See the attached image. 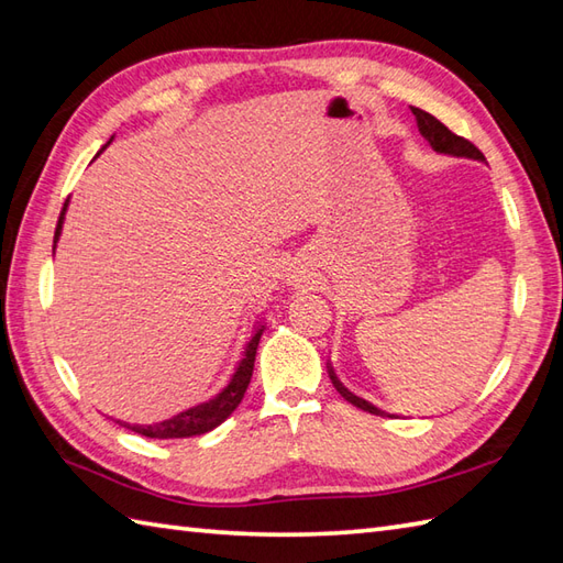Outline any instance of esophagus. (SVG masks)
<instances>
[{
  "label": "esophagus",
  "mask_w": 563,
  "mask_h": 563,
  "mask_svg": "<svg viewBox=\"0 0 563 563\" xmlns=\"http://www.w3.org/2000/svg\"><path fill=\"white\" fill-rule=\"evenodd\" d=\"M285 278H288V283H290V285H295V288H297V285L302 283V275L297 273V271H288V275H285Z\"/></svg>",
  "instance_id": "34e87169"
}]
</instances>
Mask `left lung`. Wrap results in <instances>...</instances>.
<instances>
[{
	"instance_id": "1",
	"label": "left lung",
	"mask_w": 563,
	"mask_h": 563,
	"mask_svg": "<svg viewBox=\"0 0 563 563\" xmlns=\"http://www.w3.org/2000/svg\"><path fill=\"white\" fill-rule=\"evenodd\" d=\"M411 113L416 115L418 133H421V135L428 140V145L433 147L438 154H448V157H457V159L484 162V154H482L479 150H476L470 140H464V137H460V135L450 133V130H448L445 125H442L435 115H430V113H426V111H421V109H413V106H411ZM327 369H329V377H331V382H333V387H336V391L341 394V397H343L345 401H351L353 406H357V409H363V411H367V413H375V416H389V418L397 416V413H387V411L377 409L375 404L365 401L363 397H355V394H353L349 387H343V382L336 377V373H333L331 361L327 363Z\"/></svg>"
}]
</instances>
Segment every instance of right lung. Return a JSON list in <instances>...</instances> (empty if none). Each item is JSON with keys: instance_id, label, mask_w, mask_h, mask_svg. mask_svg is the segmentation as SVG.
<instances>
[{"instance_id": "obj_1", "label": "right lung", "mask_w": 563, "mask_h": 563, "mask_svg": "<svg viewBox=\"0 0 563 563\" xmlns=\"http://www.w3.org/2000/svg\"><path fill=\"white\" fill-rule=\"evenodd\" d=\"M111 142H113V137L106 142V145H111ZM67 202L63 206V212H59V220H57V227H55V244H57L59 234H63V222H65ZM53 251H55V246H53ZM263 329H266V324H263V321H256L254 331H251V339L244 345L242 361L236 363L230 382H227V385L218 394H214L212 399L190 406V409H186V411H178L176 416L164 418V421H159V423H147V426L128 423V421H115V423H121L123 428L133 430V433H137V435L157 438V440L194 438V435L210 433L212 428H218L220 423H224L227 418L232 416V411L236 409V406L242 404L244 391H246L249 382H251V373H254L256 349H258V341H261Z\"/></svg>"}]
</instances>
